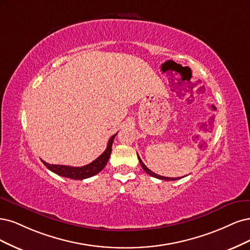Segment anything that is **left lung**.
<instances>
[{"label":"left lung","instance_id":"1","mask_svg":"<svg viewBox=\"0 0 250 250\" xmlns=\"http://www.w3.org/2000/svg\"><path fill=\"white\" fill-rule=\"evenodd\" d=\"M138 159H139V162H140V164H141V166H142V168H143V170L146 171L147 174H149L150 176H152V178H156V179H159V180H163V181H175V180H180V178H167V176H162V175H159V174H157V173H155V172H152L151 170H149V169L146 166V164H144V163L142 162V160L140 159L139 156H138Z\"/></svg>","mask_w":250,"mask_h":250}]
</instances>
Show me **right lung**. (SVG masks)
I'll use <instances>...</instances> for the list:
<instances>
[{"instance_id":"right-lung-1","label":"right lung","mask_w":250,"mask_h":250,"mask_svg":"<svg viewBox=\"0 0 250 250\" xmlns=\"http://www.w3.org/2000/svg\"><path fill=\"white\" fill-rule=\"evenodd\" d=\"M115 136L116 134L112 136L109 139L106 150H104L99 158H96L93 162H91L90 164H87L85 166L72 167V166H66V165H54V164L46 163L42 160V161L51 171L60 176H63V178H68L72 180H84V179L91 178V176L98 174L100 171H102L104 167L106 166L111 155L112 143H113Z\"/></svg>"}]
</instances>
